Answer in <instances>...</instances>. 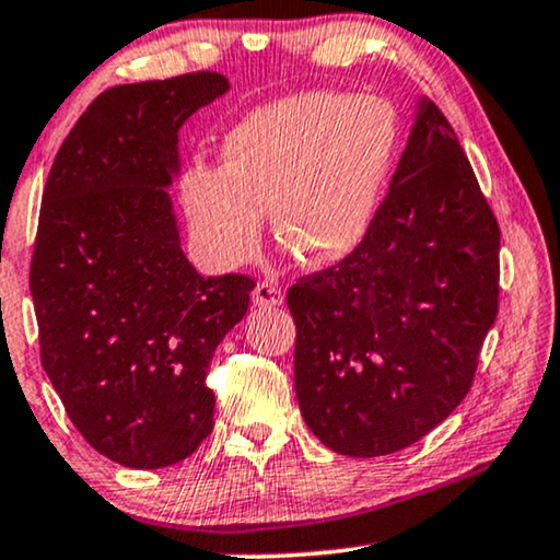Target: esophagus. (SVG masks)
Segmentation results:
<instances>
[{
    "instance_id": "obj_1",
    "label": "esophagus",
    "mask_w": 560,
    "mask_h": 560,
    "mask_svg": "<svg viewBox=\"0 0 560 560\" xmlns=\"http://www.w3.org/2000/svg\"><path fill=\"white\" fill-rule=\"evenodd\" d=\"M283 302V289L273 281H258L254 289L256 306H279Z\"/></svg>"
}]
</instances>
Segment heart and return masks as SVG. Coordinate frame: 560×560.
Returning <instances> with one entry per match:
<instances>
[{
	"instance_id": "b5f03b06",
	"label": "heart",
	"mask_w": 560,
	"mask_h": 560,
	"mask_svg": "<svg viewBox=\"0 0 560 560\" xmlns=\"http://www.w3.org/2000/svg\"><path fill=\"white\" fill-rule=\"evenodd\" d=\"M396 144L385 101L302 93L235 124L223 139V167L195 164L179 198L200 250L220 266L256 254L266 210L299 261L332 266L365 241Z\"/></svg>"
}]
</instances>
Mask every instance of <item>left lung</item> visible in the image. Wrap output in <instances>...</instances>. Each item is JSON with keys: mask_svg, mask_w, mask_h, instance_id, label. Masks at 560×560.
I'll return each instance as SVG.
<instances>
[{"mask_svg": "<svg viewBox=\"0 0 560 560\" xmlns=\"http://www.w3.org/2000/svg\"><path fill=\"white\" fill-rule=\"evenodd\" d=\"M498 299V218L423 98L365 241L287 294L306 427L362 459L416 444L469 393Z\"/></svg>", "mask_w": 560, "mask_h": 560, "instance_id": "left-lung-1", "label": "left lung"}]
</instances>
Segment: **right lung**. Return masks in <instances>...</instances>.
<instances>
[{"label":"right lung","instance_id":"1","mask_svg":"<svg viewBox=\"0 0 560 560\" xmlns=\"http://www.w3.org/2000/svg\"><path fill=\"white\" fill-rule=\"evenodd\" d=\"M228 89L198 70L104 91L45 183L30 266L43 368L83 439L131 469L170 467L208 439L205 375L256 287L195 271L167 192L179 129Z\"/></svg>","mask_w":560,"mask_h":560}]
</instances>
